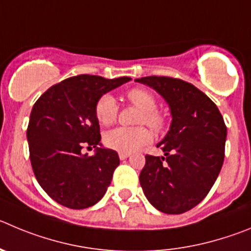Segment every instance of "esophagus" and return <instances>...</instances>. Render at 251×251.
Masks as SVG:
<instances>
[{"mask_svg": "<svg viewBox=\"0 0 251 251\" xmlns=\"http://www.w3.org/2000/svg\"><path fill=\"white\" fill-rule=\"evenodd\" d=\"M130 155V153H119V158H121V160H124V159H127L128 157Z\"/></svg>", "mask_w": 251, "mask_h": 251, "instance_id": "34e87169", "label": "esophagus"}]
</instances>
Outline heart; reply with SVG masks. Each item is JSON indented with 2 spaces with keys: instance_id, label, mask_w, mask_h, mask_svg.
<instances>
[{
  "instance_id": "1",
  "label": "heart",
  "mask_w": 251,
  "mask_h": 251,
  "mask_svg": "<svg viewBox=\"0 0 251 251\" xmlns=\"http://www.w3.org/2000/svg\"><path fill=\"white\" fill-rule=\"evenodd\" d=\"M127 100L142 110L138 123H146L153 129L163 130L167 119L157 110V100L153 94L144 88H133L127 92ZM118 116V105L110 94H103L96 104V117L102 126H110ZM151 134L146 127H119L109 130L104 135V143L108 148L122 153H132L149 143Z\"/></svg>"
}]
</instances>
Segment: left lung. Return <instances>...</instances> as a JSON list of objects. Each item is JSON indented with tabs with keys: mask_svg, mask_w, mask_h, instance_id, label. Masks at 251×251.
Segmentation results:
<instances>
[{
	"mask_svg": "<svg viewBox=\"0 0 251 251\" xmlns=\"http://www.w3.org/2000/svg\"><path fill=\"white\" fill-rule=\"evenodd\" d=\"M135 82L155 89L169 105L171 128L157 144L164 157L146 155L139 174L149 203L165 214H181L201 203L224 162L226 126L215 103L192 83L149 75Z\"/></svg>",
	"mask_w": 251,
	"mask_h": 251,
	"instance_id": "8db88e82",
	"label": "left lung"
}]
</instances>
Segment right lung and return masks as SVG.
<instances>
[{"mask_svg": "<svg viewBox=\"0 0 251 251\" xmlns=\"http://www.w3.org/2000/svg\"><path fill=\"white\" fill-rule=\"evenodd\" d=\"M129 80L79 75L48 88L34 103L27 128L32 169L42 189L61 205L89 208L107 192L119 157L100 143L96 104ZM84 146L96 148L95 155L82 153Z\"/></svg>", "mask_w": 251, "mask_h": 251, "instance_id": "add662e5", "label": "right lung"}]
</instances>
